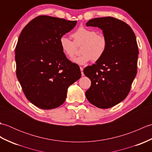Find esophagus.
<instances>
[{"instance_id": "esophagus-1", "label": "esophagus", "mask_w": 152, "mask_h": 152, "mask_svg": "<svg viewBox=\"0 0 152 152\" xmlns=\"http://www.w3.org/2000/svg\"><path fill=\"white\" fill-rule=\"evenodd\" d=\"M80 70H81V73H82V76H83L84 75V74H83V69L82 67H80Z\"/></svg>"}]
</instances>
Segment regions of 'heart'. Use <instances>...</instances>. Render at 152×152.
<instances>
[{"label":"heart","instance_id":"heart-1","mask_svg":"<svg viewBox=\"0 0 152 152\" xmlns=\"http://www.w3.org/2000/svg\"><path fill=\"white\" fill-rule=\"evenodd\" d=\"M73 42L66 36H61L59 44L63 53L68 57H72L76 51V46L82 45L81 56L72 59V61L83 65L91 60L97 61L105 53L107 41L102 34H97L93 29L80 27L72 34Z\"/></svg>","mask_w":152,"mask_h":152}]
</instances>
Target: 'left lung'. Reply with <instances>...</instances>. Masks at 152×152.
Returning a JSON list of instances; mask_svg holds the SVG:
<instances>
[{
	"label": "left lung",
	"mask_w": 152,
	"mask_h": 152,
	"mask_svg": "<svg viewBox=\"0 0 152 152\" xmlns=\"http://www.w3.org/2000/svg\"><path fill=\"white\" fill-rule=\"evenodd\" d=\"M86 26L101 28L107 41L102 57L83 70L91 82L86 98L99 108H111L127 97L137 75L136 37L129 25L112 17L92 19Z\"/></svg>",
	"instance_id": "left-lung-1"
}]
</instances>
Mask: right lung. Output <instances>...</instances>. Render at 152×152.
Wrapping results in <instances>:
<instances>
[{
	"mask_svg": "<svg viewBox=\"0 0 152 152\" xmlns=\"http://www.w3.org/2000/svg\"><path fill=\"white\" fill-rule=\"evenodd\" d=\"M76 21L48 15L34 18L24 27L15 47L16 74L27 99L37 107H59L67 89L80 78L77 64L67 59L59 40L73 29Z\"/></svg>",
	"mask_w": 152,
	"mask_h": 152,
	"instance_id": "add662e5",
	"label": "right lung"
}]
</instances>
